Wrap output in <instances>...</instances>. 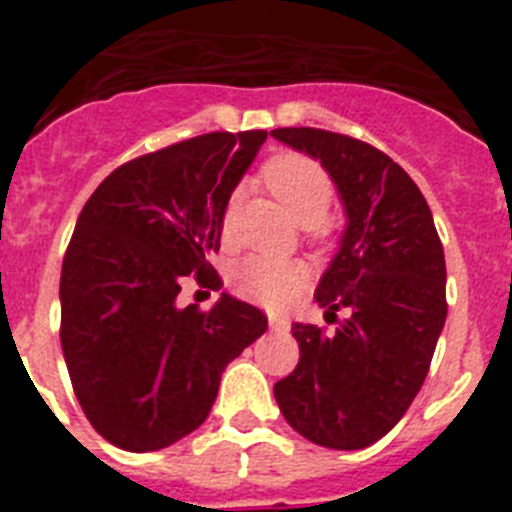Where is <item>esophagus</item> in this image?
Masks as SVG:
<instances>
[{"mask_svg": "<svg viewBox=\"0 0 512 512\" xmlns=\"http://www.w3.org/2000/svg\"><path fill=\"white\" fill-rule=\"evenodd\" d=\"M269 325L271 330H277V333H287L289 330V323L284 318H279V315H269Z\"/></svg>", "mask_w": 512, "mask_h": 512, "instance_id": "1", "label": "esophagus"}]
</instances>
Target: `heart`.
<instances>
[{
	"label": "heart",
	"mask_w": 512,
	"mask_h": 512,
	"mask_svg": "<svg viewBox=\"0 0 512 512\" xmlns=\"http://www.w3.org/2000/svg\"><path fill=\"white\" fill-rule=\"evenodd\" d=\"M261 182L274 197L287 207L297 223L305 225L312 241H333V225L328 223V210L336 200V182L323 164L305 153H279L261 166ZM238 220V202L228 200L220 215L223 238H230ZM302 269L292 261L251 256L233 266L230 282L241 297L261 305H279L300 284Z\"/></svg>",
	"instance_id": "1"
}]
</instances>
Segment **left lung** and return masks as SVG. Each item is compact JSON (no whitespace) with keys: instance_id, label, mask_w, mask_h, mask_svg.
Listing matches in <instances>:
<instances>
[{"instance_id":"obj_1","label":"left lung","mask_w":512,"mask_h":512,"mask_svg":"<svg viewBox=\"0 0 512 512\" xmlns=\"http://www.w3.org/2000/svg\"><path fill=\"white\" fill-rule=\"evenodd\" d=\"M271 135L320 158L348 212L315 300L336 330L292 325L295 372L274 384L287 423L328 449H364L408 413L446 323V261L431 207L408 171L364 140L320 128ZM349 318L338 321L335 312Z\"/></svg>"}]
</instances>
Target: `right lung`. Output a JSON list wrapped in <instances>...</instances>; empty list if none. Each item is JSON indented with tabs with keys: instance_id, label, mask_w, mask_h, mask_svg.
Wrapping results in <instances>:
<instances>
[{
	"instance_id": "obj_1",
	"label": "right lung",
	"mask_w": 512,
	"mask_h": 512,
	"mask_svg": "<svg viewBox=\"0 0 512 512\" xmlns=\"http://www.w3.org/2000/svg\"><path fill=\"white\" fill-rule=\"evenodd\" d=\"M266 130L205 133L117 166L76 220L61 269V348L81 410L125 451L166 449L210 415L225 366L266 330L223 295L176 305L182 284L223 287L207 261L220 215Z\"/></svg>"
}]
</instances>
